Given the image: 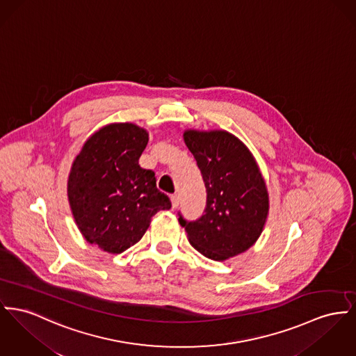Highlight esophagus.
<instances>
[{
    "instance_id": "1",
    "label": "esophagus",
    "mask_w": 356,
    "mask_h": 356,
    "mask_svg": "<svg viewBox=\"0 0 356 356\" xmlns=\"http://www.w3.org/2000/svg\"><path fill=\"white\" fill-rule=\"evenodd\" d=\"M170 198H171V207H172V209L178 208V205H179V197H178L177 194H174V195H171Z\"/></svg>"
}]
</instances>
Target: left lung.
Here are the masks:
<instances>
[{
    "label": "left lung",
    "instance_id": "left-lung-1",
    "mask_svg": "<svg viewBox=\"0 0 356 356\" xmlns=\"http://www.w3.org/2000/svg\"><path fill=\"white\" fill-rule=\"evenodd\" d=\"M184 140L201 170L208 193L205 213L179 217L190 244L212 261L247 251L261 236L270 211L266 181L248 147L224 129H186Z\"/></svg>",
    "mask_w": 356,
    "mask_h": 356
}]
</instances>
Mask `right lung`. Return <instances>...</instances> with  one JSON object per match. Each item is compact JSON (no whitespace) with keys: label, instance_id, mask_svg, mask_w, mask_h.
I'll use <instances>...</instances> for the list:
<instances>
[{"label":"right lung","instance_id":"add662e5","mask_svg":"<svg viewBox=\"0 0 356 356\" xmlns=\"http://www.w3.org/2000/svg\"><path fill=\"white\" fill-rule=\"evenodd\" d=\"M148 131L134 122L106 124L83 143L72 162L67 197L75 224L88 243L121 254L135 245L159 211L171 208L155 172L139 158Z\"/></svg>","mask_w":356,"mask_h":356}]
</instances>
